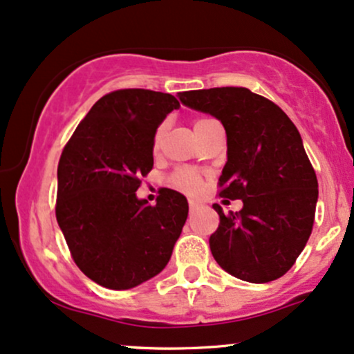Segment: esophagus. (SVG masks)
<instances>
[{
    "instance_id": "34e87169",
    "label": "esophagus",
    "mask_w": 354,
    "mask_h": 354,
    "mask_svg": "<svg viewBox=\"0 0 354 354\" xmlns=\"http://www.w3.org/2000/svg\"><path fill=\"white\" fill-rule=\"evenodd\" d=\"M200 207H201V205L198 203V201H195V200H189V209H192V212H195V209H198Z\"/></svg>"
}]
</instances>
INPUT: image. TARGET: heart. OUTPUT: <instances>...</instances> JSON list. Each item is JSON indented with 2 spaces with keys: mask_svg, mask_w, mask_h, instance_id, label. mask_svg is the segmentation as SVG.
<instances>
[{
  "mask_svg": "<svg viewBox=\"0 0 354 354\" xmlns=\"http://www.w3.org/2000/svg\"><path fill=\"white\" fill-rule=\"evenodd\" d=\"M207 119H198L195 122V129L200 124H203ZM162 134H165V126H161L156 131V136H154V147L159 146V141H161ZM173 183L176 188H180L181 192L188 193V195H195L201 189V176L200 173L195 169H189V168H183L180 171H176L173 176Z\"/></svg>",
  "mask_w": 354,
  "mask_h": 354,
  "instance_id": "heart-1",
  "label": "heart"
}]
</instances>
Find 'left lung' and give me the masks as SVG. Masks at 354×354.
Here are the masks:
<instances>
[{"mask_svg": "<svg viewBox=\"0 0 354 354\" xmlns=\"http://www.w3.org/2000/svg\"><path fill=\"white\" fill-rule=\"evenodd\" d=\"M181 104L218 119L227 133L220 196L242 200L240 212L220 215L209 236L218 266L240 281L282 277L313 232L317 178L301 134L281 107L245 87L180 92Z\"/></svg>", "mask_w": 354, "mask_h": 354, "instance_id": "left-lung-1", "label": "left lung"}]
</instances>
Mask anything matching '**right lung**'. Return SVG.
<instances>
[{
  "label": "right lung",
  "mask_w": 354,
  "mask_h": 354,
  "mask_svg": "<svg viewBox=\"0 0 354 354\" xmlns=\"http://www.w3.org/2000/svg\"><path fill=\"white\" fill-rule=\"evenodd\" d=\"M180 109L145 88L104 95L77 126L58 162L57 221L79 269L95 284L126 290L166 267L186 218L185 195L165 189L151 207L136 195L153 169L154 136Z\"/></svg>",
  "instance_id": "right-lung-1"
}]
</instances>
